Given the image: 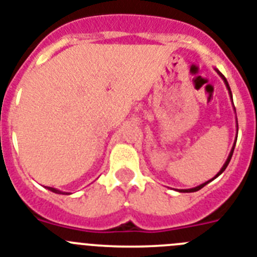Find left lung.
Masks as SVG:
<instances>
[{"label":"left lung","mask_w":257,"mask_h":257,"mask_svg":"<svg viewBox=\"0 0 257 257\" xmlns=\"http://www.w3.org/2000/svg\"><path fill=\"white\" fill-rule=\"evenodd\" d=\"M217 73L220 76H221L222 77V80H224L225 81V84H226V88H227V90H229V93H230V95H231V90H230V86H229V84H227V81H226V79H225V76L222 75L221 72H218L217 71ZM233 151H234V147L233 149H231V153H230V155H229V158H227L226 159V162H225V164H224V167H222L221 169H220V172H218L217 173V176H220L222 173V172L225 171V169H226V167H227V164H229V162H230V159H231V156H233ZM217 176H216V177H217ZM209 181H207V182H204V184H202V185H199V186H196V187H194V189H189V190H180L181 191V193H194V191H198V190H200V189H202L203 186H206L207 184H208Z\"/></svg>","instance_id":"1"}]
</instances>
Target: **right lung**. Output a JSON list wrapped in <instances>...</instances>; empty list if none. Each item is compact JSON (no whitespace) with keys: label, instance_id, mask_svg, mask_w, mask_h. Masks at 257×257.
Masks as SVG:
<instances>
[{"label":"right lung","instance_id":"add662e5","mask_svg":"<svg viewBox=\"0 0 257 257\" xmlns=\"http://www.w3.org/2000/svg\"><path fill=\"white\" fill-rule=\"evenodd\" d=\"M49 190L50 191H53V193H57V194H67V193H63V191H59V190H57V189H54V187H48Z\"/></svg>","mask_w":257,"mask_h":257}]
</instances>
